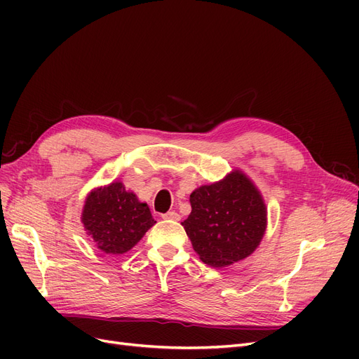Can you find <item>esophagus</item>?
<instances>
[{
  "instance_id": "34e87169",
  "label": "esophagus",
  "mask_w": 359,
  "mask_h": 359,
  "mask_svg": "<svg viewBox=\"0 0 359 359\" xmlns=\"http://www.w3.org/2000/svg\"><path fill=\"white\" fill-rule=\"evenodd\" d=\"M161 217H163V219H165V220H175V222H178V220L181 219V215H180L178 212H175V211H169V212H166V214H163Z\"/></svg>"
}]
</instances>
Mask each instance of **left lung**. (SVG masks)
Wrapping results in <instances>:
<instances>
[{"instance_id": "left-lung-1", "label": "left lung", "mask_w": 359, "mask_h": 359, "mask_svg": "<svg viewBox=\"0 0 359 359\" xmlns=\"http://www.w3.org/2000/svg\"><path fill=\"white\" fill-rule=\"evenodd\" d=\"M191 212L181 224L194 252L212 268L248 257L266 231V205L255 182L240 169L190 194Z\"/></svg>"}]
</instances>
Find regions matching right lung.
Segmentation results:
<instances>
[{
	"instance_id": "1",
	"label": "right lung",
	"mask_w": 359,
	"mask_h": 359,
	"mask_svg": "<svg viewBox=\"0 0 359 359\" xmlns=\"http://www.w3.org/2000/svg\"><path fill=\"white\" fill-rule=\"evenodd\" d=\"M81 222L106 255L127 253L157 223L149 206L126 190L121 181L93 189L85 198Z\"/></svg>"
}]
</instances>
